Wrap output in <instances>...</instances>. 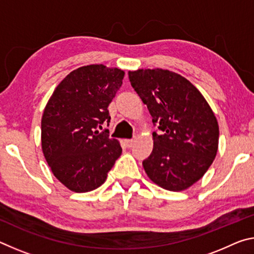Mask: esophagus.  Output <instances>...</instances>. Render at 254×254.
Masks as SVG:
<instances>
[{
    "instance_id": "esophagus-1",
    "label": "esophagus",
    "mask_w": 254,
    "mask_h": 254,
    "mask_svg": "<svg viewBox=\"0 0 254 254\" xmlns=\"http://www.w3.org/2000/svg\"><path fill=\"white\" fill-rule=\"evenodd\" d=\"M135 142V139H128V140H124V143H126V145L127 148H131L133 143Z\"/></svg>"
}]
</instances>
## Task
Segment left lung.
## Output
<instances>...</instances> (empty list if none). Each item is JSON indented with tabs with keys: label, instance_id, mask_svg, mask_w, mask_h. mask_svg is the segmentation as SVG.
Here are the masks:
<instances>
[{
	"label": "left lung",
	"instance_id": "8db88e82",
	"mask_svg": "<svg viewBox=\"0 0 254 254\" xmlns=\"http://www.w3.org/2000/svg\"><path fill=\"white\" fill-rule=\"evenodd\" d=\"M132 87L147 105L154 126L153 150L142 162L154 184L182 191L203 177L216 157L218 123L201 93L174 71H128Z\"/></svg>",
	"mask_w": 254,
	"mask_h": 254
}]
</instances>
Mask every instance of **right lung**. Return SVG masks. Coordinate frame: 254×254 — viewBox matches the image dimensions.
<instances>
[{"mask_svg": "<svg viewBox=\"0 0 254 254\" xmlns=\"http://www.w3.org/2000/svg\"><path fill=\"white\" fill-rule=\"evenodd\" d=\"M124 71L88 65L68 74L56 87L41 119V147L51 171L64 186L87 192L104 184L122 148L109 131L110 103L122 85Z\"/></svg>", "mask_w": 254, "mask_h": 254, "instance_id": "1", "label": "right lung"}]
</instances>
